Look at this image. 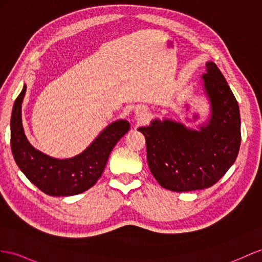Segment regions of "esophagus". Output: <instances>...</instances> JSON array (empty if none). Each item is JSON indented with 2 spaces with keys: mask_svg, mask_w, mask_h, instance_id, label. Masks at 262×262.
Listing matches in <instances>:
<instances>
[{
  "mask_svg": "<svg viewBox=\"0 0 262 262\" xmlns=\"http://www.w3.org/2000/svg\"><path fill=\"white\" fill-rule=\"evenodd\" d=\"M137 117L139 120H144L147 117V112L145 110H140L137 112Z\"/></svg>",
  "mask_w": 262,
  "mask_h": 262,
  "instance_id": "obj_1",
  "label": "esophagus"
}]
</instances>
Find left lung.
<instances>
[{
  "mask_svg": "<svg viewBox=\"0 0 262 262\" xmlns=\"http://www.w3.org/2000/svg\"><path fill=\"white\" fill-rule=\"evenodd\" d=\"M203 76L211 104V118L200 130L172 120H152L138 130L146 138L152 176L165 189L176 192L209 188L236 162L241 133L236 97L217 65L206 64Z\"/></svg>",
  "mask_w": 262,
  "mask_h": 262,
  "instance_id": "1",
  "label": "left lung"
}]
</instances>
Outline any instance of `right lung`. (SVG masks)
<instances>
[{"label":"right lung","instance_id":"add662e5","mask_svg":"<svg viewBox=\"0 0 262 262\" xmlns=\"http://www.w3.org/2000/svg\"><path fill=\"white\" fill-rule=\"evenodd\" d=\"M24 85L15 99L11 117V148L19 169L32 184L50 196H73L90 189L102 176L112 149L129 129V123L117 120L99 134L76 157L55 159L33 148L22 126Z\"/></svg>","mask_w":262,"mask_h":262}]
</instances>
